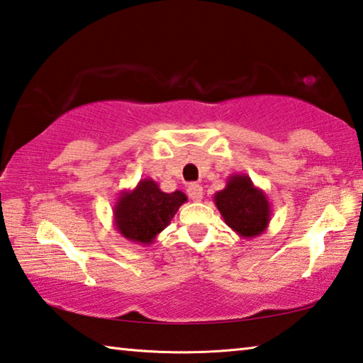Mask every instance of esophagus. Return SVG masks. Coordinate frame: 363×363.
<instances>
[{
  "instance_id": "obj_1",
  "label": "esophagus",
  "mask_w": 363,
  "mask_h": 363,
  "mask_svg": "<svg viewBox=\"0 0 363 363\" xmlns=\"http://www.w3.org/2000/svg\"><path fill=\"white\" fill-rule=\"evenodd\" d=\"M187 195L190 200L201 201V199H203V189H201V186H199V184H189Z\"/></svg>"
}]
</instances>
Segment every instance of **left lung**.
I'll use <instances>...</instances> for the list:
<instances>
[{
	"mask_svg": "<svg viewBox=\"0 0 363 363\" xmlns=\"http://www.w3.org/2000/svg\"><path fill=\"white\" fill-rule=\"evenodd\" d=\"M214 203L224 223L242 238L259 237L272 216L267 195L247 174L229 176L225 187L214 194Z\"/></svg>",
	"mask_w": 363,
	"mask_h": 363,
	"instance_id": "obj_1",
	"label": "left lung"
}]
</instances>
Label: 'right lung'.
<instances>
[{
	"instance_id": "obj_1",
	"label": "right lung",
	"mask_w": 363,
	"mask_h": 363,
	"mask_svg": "<svg viewBox=\"0 0 363 363\" xmlns=\"http://www.w3.org/2000/svg\"><path fill=\"white\" fill-rule=\"evenodd\" d=\"M186 201L187 196L181 190L167 194L158 182L145 177L134 189L123 190L115 201V229L133 243L152 245Z\"/></svg>"
}]
</instances>
